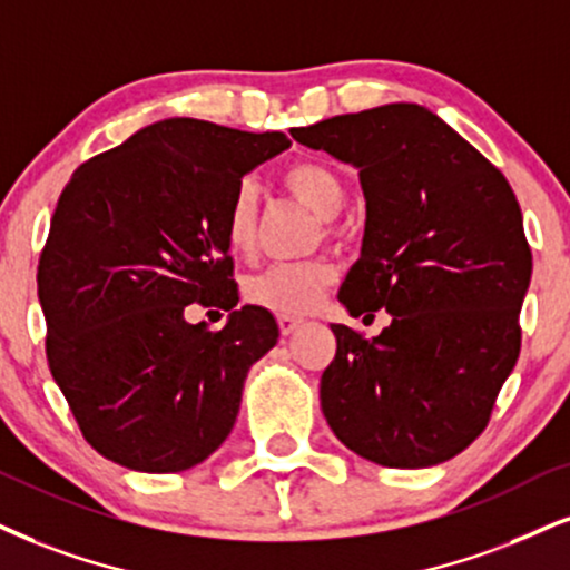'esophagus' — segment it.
Segmentation results:
<instances>
[{
	"mask_svg": "<svg viewBox=\"0 0 570 570\" xmlns=\"http://www.w3.org/2000/svg\"><path fill=\"white\" fill-rule=\"evenodd\" d=\"M277 325H279V333L291 335L293 330L301 325V320L298 317H277Z\"/></svg>",
	"mask_w": 570,
	"mask_h": 570,
	"instance_id": "1",
	"label": "esophagus"
}]
</instances>
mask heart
Here are the masks:
<instances>
[{"label": "heart", "instance_id": "1", "mask_svg": "<svg viewBox=\"0 0 570 570\" xmlns=\"http://www.w3.org/2000/svg\"><path fill=\"white\" fill-rule=\"evenodd\" d=\"M279 181L293 198L322 216V229L333 237L335 214L346 203V185L333 166L322 164L317 158L291 160ZM258 237V198L250 181H240L232 189L227 208H224V240L227 248L237 256H248ZM335 266L327 258H308L298 264H272L245 279V298L253 306H262L266 312L279 317H301L308 314L333 285Z\"/></svg>", "mask_w": 570, "mask_h": 570}]
</instances>
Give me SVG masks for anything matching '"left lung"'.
<instances>
[{
	"label": "left lung",
	"mask_w": 570,
	"mask_h": 570,
	"mask_svg": "<svg viewBox=\"0 0 570 570\" xmlns=\"http://www.w3.org/2000/svg\"><path fill=\"white\" fill-rule=\"evenodd\" d=\"M360 168L362 258L338 301L391 314L377 338L333 325L327 425L364 460L431 468L489 425L521 354L531 248L510 181L428 108L393 102L291 129ZM372 317V314H370Z\"/></svg>",
	"instance_id": "left-lung-1"
}]
</instances>
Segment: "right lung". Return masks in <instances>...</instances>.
Wrapping results in <instances>:
<instances>
[{
    "instance_id": "add662e5",
    "label": "right lung",
    "mask_w": 570,
    "mask_h": 570,
    "mask_svg": "<svg viewBox=\"0 0 570 570\" xmlns=\"http://www.w3.org/2000/svg\"><path fill=\"white\" fill-rule=\"evenodd\" d=\"M283 131L166 118L89 158L60 193L39 256L47 362L83 439L142 473H179L222 446L250 364L277 343L266 308L222 330L189 304L232 308L224 208Z\"/></svg>"
}]
</instances>
